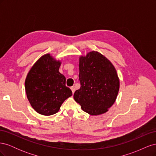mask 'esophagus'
I'll list each match as a JSON object with an SVG mask.
<instances>
[{
    "label": "esophagus",
    "instance_id": "34e87169",
    "mask_svg": "<svg viewBox=\"0 0 156 156\" xmlns=\"http://www.w3.org/2000/svg\"><path fill=\"white\" fill-rule=\"evenodd\" d=\"M71 88V90H72V93H73V94H74V92H75V87H72L70 88Z\"/></svg>",
    "mask_w": 156,
    "mask_h": 156
}]
</instances>
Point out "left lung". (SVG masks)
<instances>
[{
	"instance_id": "obj_1",
	"label": "left lung",
	"mask_w": 156,
	"mask_h": 156,
	"mask_svg": "<svg viewBox=\"0 0 156 156\" xmlns=\"http://www.w3.org/2000/svg\"><path fill=\"white\" fill-rule=\"evenodd\" d=\"M81 87L75 92V101L84 112L100 115L108 111L116 101L120 81L113 64L98 51L79 57Z\"/></svg>"
}]
</instances>
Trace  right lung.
Segmentation results:
<instances>
[{"label": "right lung", "instance_id": "right-lung-1", "mask_svg": "<svg viewBox=\"0 0 156 156\" xmlns=\"http://www.w3.org/2000/svg\"><path fill=\"white\" fill-rule=\"evenodd\" d=\"M61 63L50 54H45L36 61L27 75V98L40 115L55 114L63 102L72 96V90L66 86L65 77L59 72Z\"/></svg>", "mask_w": 156, "mask_h": 156}]
</instances>
